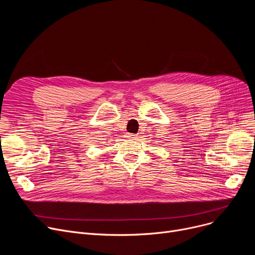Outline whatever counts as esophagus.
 <instances>
[{
    "mask_svg": "<svg viewBox=\"0 0 255 255\" xmlns=\"http://www.w3.org/2000/svg\"><path fill=\"white\" fill-rule=\"evenodd\" d=\"M127 137L128 138H134V139H136L138 137V134H130V133H128Z\"/></svg>",
    "mask_w": 255,
    "mask_h": 255,
    "instance_id": "esophagus-1",
    "label": "esophagus"
}]
</instances>
